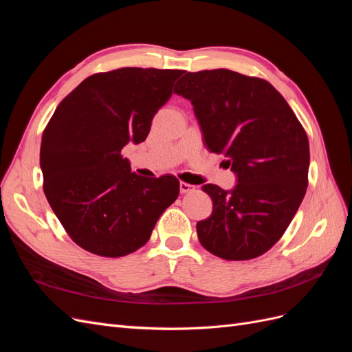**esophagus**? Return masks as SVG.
I'll return each instance as SVG.
<instances>
[{"mask_svg": "<svg viewBox=\"0 0 352 352\" xmlns=\"http://www.w3.org/2000/svg\"><path fill=\"white\" fill-rule=\"evenodd\" d=\"M179 188H180V192H182V194H188V192H192V190L195 189V186H194V185H190V184H186V182H180Z\"/></svg>", "mask_w": 352, "mask_h": 352, "instance_id": "esophagus-1", "label": "esophagus"}]
</instances>
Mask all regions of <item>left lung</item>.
<instances>
[{"label":"left lung","instance_id":"obj_1","mask_svg":"<svg viewBox=\"0 0 352 352\" xmlns=\"http://www.w3.org/2000/svg\"><path fill=\"white\" fill-rule=\"evenodd\" d=\"M176 94L194 105L211 153L238 176L232 190L207 184L212 212L197 223L202 247L223 260L260 257L289 226L308 186L302 124L267 80L228 69L188 72Z\"/></svg>","mask_w":352,"mask_h":352}]
</instances>
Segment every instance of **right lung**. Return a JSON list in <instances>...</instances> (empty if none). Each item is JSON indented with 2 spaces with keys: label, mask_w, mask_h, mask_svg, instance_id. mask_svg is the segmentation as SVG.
<instances>
[{
  "label": "right lung",
  "mask_w": 352,
  "mask_h": 352,
  "mask_svg": "<svg viewBox=\"0 0 352 352\" xmlns=\"http://www.w3.org/2000/svg\"><path fill=\"white\" fill-rule=\"evenodd\" d=\"M182 73L141 67L95 73L58 104L42 132L45 197L85 251L116 258L140 250L179 197L175 176H138L122 150L146 140Z\"/></svg>",
  "instance_id": "right-lung-1"
}]
</instances>
